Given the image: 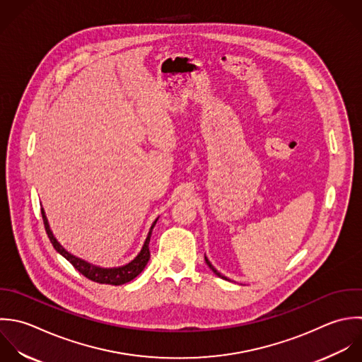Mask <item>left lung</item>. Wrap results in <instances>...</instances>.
<instances>
[{
	"mask_svg": "<svg viewBox=\"0 0 362 362\" xmlns=\"http://www.w3.org/2000/svg\"><path fill=\"white\" fill-rule=\"evenodd\" d=\"M204 259H206V264H207V265H209V268H210V269H211V271H213V272H214V274H216V275H217V276H218V278H223V279H226V281H228V279H227V278H226V276H223V275H221V274H220V272H218V271H217V269H216V268H214V267H213V265H211V262H210V261H209V259H207V257H204Z\"/></svg>",
	"mask_w": 362,
	"mask_h": 362,
	"instance_id": "1",
	"label": "left lung"
}]
</instances>
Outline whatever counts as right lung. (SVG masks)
<instances>
[{
	"label": "right lung",
	"instance_id": "1",
	"mask_svg": "<svg viewBox=\"0 0 362 362\" xmlns=\"http://www.w3.org/2000/svg\"><path fill=\"white\" fill-rule=\"evenodd\" d=\"M42 218H43V224H45V230L47 233V237L53 245V248L62 255L64 257L81 275H84L87 279L93 281V282H97V284H105V285H114V286H118V285H124L127 282H131L132 279H135L146 267L148 261H149V241H151V235H152V230L158 221V218L152 223L151 228H149V233L146 235V240L142 245V250L139 251V254L128 264L122 265V267H115V268H101V267H97V265H93L81 258H77L74 255H71L70 252H67L59 243L57 240L54 238L50 227H49V223H47V218L45 216V211L42 209Z\"/></svg>",
	"mask_w": 362,
	"mask_h": 362
}]
</instances>
